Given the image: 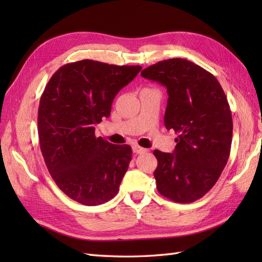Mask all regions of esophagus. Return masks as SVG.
<instances>
[{
    "label": "esophagus",
    "mask_w": 262,
    "mask_h": 262,
    "mask_svg": "<svg viewBox=\"0 0 262 262\" xmlns=\"http://www.w3.org/2000/svg\"><path fill=\"white\" fill-rule=\"evenodd\" d=\"M133 151H134V153H136V154H142V153L147 152V149L144 147H141L140 145H134L133 146Z\"/></svg>",
    "instance_id": "obj_1"
}]
</instances>
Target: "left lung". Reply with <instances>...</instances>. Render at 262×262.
Wrapping results in <instances>:
<instances>
[{
  "instance_id": "left-lung-1",
  "label": "left lung",
  "mask_w": 262,
  "mask_h": 262,
  "mask_svg": "<svg viewBox=\"0 0 262 262\" xmlns=\"http://www.w3.org/2000/svg\"><path fill=\"white\" fill-rule=\"evenodd\" d=\"M141 75L166 88L164 125L178 134L173 153L153 152L158 190L176 203H192L213 188L230 157L233 121L225 93L213 74L183 58L162 60Z\"/></svg>"
}]
</instances>
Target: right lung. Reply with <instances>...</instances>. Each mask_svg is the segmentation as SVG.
Returning <instances> with one entry per match:
<instances>
[{"instance_id": "1", "label": "right lung", "mask_w": 262, "mask_h": 262, "mask_svg": "<svg viewBox=\"0 0 262 262\" xmlns=\"http://www.w3.org/2000/svg\"><path fill=\"white\" fill-rule=\"evenodd\" d=\"M141 66L92 59L59 68L41 94L38 135L55 183L75 202L97 206L116 196L132 160L129 145H114L94 130L108 118L115 97Z\"/></svg>"}]
</instances>
